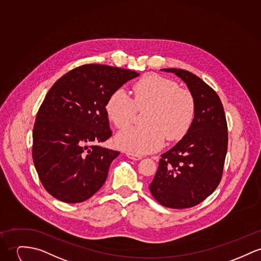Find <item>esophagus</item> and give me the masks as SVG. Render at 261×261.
I'll return each instance as SVG.
<instances>
[{"label":"esophagus","instance_id":"obj_1","mask_svg":"<svg viewBox=\"0 0 261 261\" xmlns=\"http://www.w3.org/2000/svg\"><path fill=\"white\" fill-rule=\"evenodd\" d=\"M126 155L131 160L138 161L142 159V156H140V155H136V154H132V153H127Z\"/></svg>","mask_w":261,"mask_h":261}]
</instances>
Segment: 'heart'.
Segmentation results:
<instances>
[{
    "label": "heart",
    "mask_w": 261,
    "mask_h": 261,
    "mask_svg": "<svg viewBox=\"0 0 261 261\" xmlns=\"http://www.w3.org/2000/svg\"><path fill=\"white\" fill-rule=\"evenodd\" d=\"M133 90V99L123 88L115 90L105 105L109 120L117 128L128 126L137 109L147 108L146 125L117 134L115 142L122 150L136 155L151 153L159 150L166 138L179 140L189 131L196 114V101L190 90L157 74L143 77Z\"/></svg>",
    "instance_id": "obj_1"
}]
</instances>
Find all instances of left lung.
Here are the masks:
<instances>
[{
    "instance_id": "obj_1",
    "label": "left lung",
    "mask_w": 261,
    "mask_h": 261,
    "mask_svg": "<svg viewBox=\"0 0 261 261\" xmlns=\"http://www.w3.org/2000/svg\"><path fill=\"white\" fill-rule=\"evenodd\" d=\"M184 81L195 97L196 114L187 132L161 155L158 171L149 186L162 205L187 208L214 193L221 181L227 151V125L217 92L194 73L163 68Z\"/></svg>"
}]
</instances>
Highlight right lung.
Instances as JSON below:
<instances>
[{"label": "right lung", "mask_w": 261, "mask_h": 261, "mask_svg": "<svg viewBox=\"0 0 261 261\" xmlns=\"http://www.w3.org/2000/svg\"><path fill=\"white\" fill-rule=\"evenodd\" d=\"M137 76L130 69L84 64L65 73L48 90L34 126L33 160L53 197L81 202L103 186L111 162L120 153L91 145L112 135L106 102Z\"/></svg>", "instance_id": "1"}]
</instances>
